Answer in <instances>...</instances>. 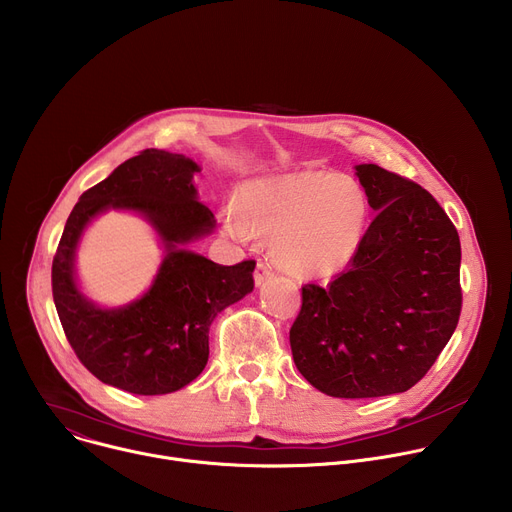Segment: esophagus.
<instances>
[{
  "instance_id": "esophagus-1",
  "label": "esophagus",
  "mask_w": 512,
  "mask_h": 512,
  "mask_svg": "<svg viewBox=\"0 0 512 512\" xmlns=\"http://www.w3.org/2000/svg\"><path fill=\"white\" fill-rule=\"evenodd\" d=\"M273 277V271H271V267L265 263V261H259L257 263V269H255V283L257 285H263L267 279H271Z\"/></svg>"
}]
</instances>
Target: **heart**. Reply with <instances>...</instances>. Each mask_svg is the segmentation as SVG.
<instances>
[{
    "instance_id": "obj_1",
    "label": "heart",
    "mask_w": 512,
    "mask_h": 512,
    "mask_svg": "<svg viewBox=\"0 0 512 512\" xmlns=\"http://www.w3.org/2000/svg\"><path fill=\"white\" fill-rule=\"evenodd\" d=\"M371 216L362 184L344 174L298 172L255 178L225 210L229 237L271 239L273 263L296 279H326L358 253Z\"/></svg>"
}]
</instances>
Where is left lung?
Wrapping results in <instances>:
<instances>
[{
	"instance_id": "left-lung-1",
	"label": "left lung",
	"mask_w": 512,
	"mask_h": 512,
	"mask_svg": "<svg viewBox=\"0 0 512 512\" xmlns=\"http://www.w3.org/2000/svg\"><path fill=\"white\" fill-rule=\"evenodd\" d=\"M354 170L375 221L344 273L302 287L289 330L298 371L338 399L411 389L450 342L462 308L460 237L444 208L377 164Z\"/></svg>"
}]
</instances>
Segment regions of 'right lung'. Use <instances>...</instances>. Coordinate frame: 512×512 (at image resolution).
Masks as SVG:
<instances>
[{
	"instance_id": "1",
	"label": "right lung",
	"mask_w": 512,
	"mask_h": 512,
	"mask_svg": "<svg viewBox=\"0 0 512 512\" xmlns=\"http://www.w3.org/2000/svg\"><path fill=\"white\" fill-rule=\"evenodd\" d=\"M200 166L164 150H145L117 166L72 208L52 261V296L79 360L105 385L133 395H166L206 367L214 318L251 294L255 261L218 265L190 249L216 229L198 200ZM141 215L165 249L151 287L123 307H99L82 291L76 251L97 215Z\"/></svg>"
}]
</instances>
